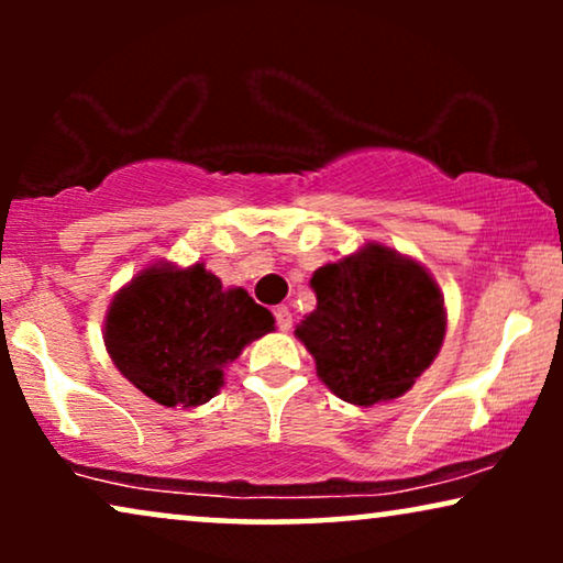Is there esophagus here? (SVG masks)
Instances as JSON below:
<instances>
[{
  "label": "esophagus",
  "instance_id": "1",
  "mask_svg": "<svg viewBox=\"0 0 563 563\" xmlns=\"http://www.w3.org/2000/svg\"><path fill=\"white\" fill-rule=\"evenodd\" d=\"M274 318H276V325H279V330H284V333H287V330L291 328V310L289 307H276L274 310Z\"/></svg>",
  "mask_w": 563,
  "mask_h": 563
}]
</instances>
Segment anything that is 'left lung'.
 Returning <instances> with one entry per match:
<instances>
[{"instance_id":"1","label":"left lung","mask_w":563,"mask_h":563,"mask_svg":"<svg viewBox=\"0 0 563 563\" xmlns=\"http://www.w3.org/2000/svg\"><path fill=\"white\" fill-rule=\"evenodd\" d=\"M310 287L318 307L295 335L345 402L372 407L402 397L441 351V289L418 261L387 245L368 243L320 266Z\"/></svg>"}]
</instances>
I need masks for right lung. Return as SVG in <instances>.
I'll use <instances>...</instances> for the list:
<instances>
[{"instance_id":"1","label":"right lung","mask_w":563,"mask_h":563,"mask_svg":"<svg viewBox=\"0 0 563 563\" xmlns=\"http://www.w3.org/2000/svg\"><path fill=\"white\" fill-rule=\"evenodd\" d=\"M268 330L272 312L245 289L222 287L202 264H156L112 299L104 345L145 397L166 407H197L218 395L225 366Z\"/></svg>"}]
</instances>
